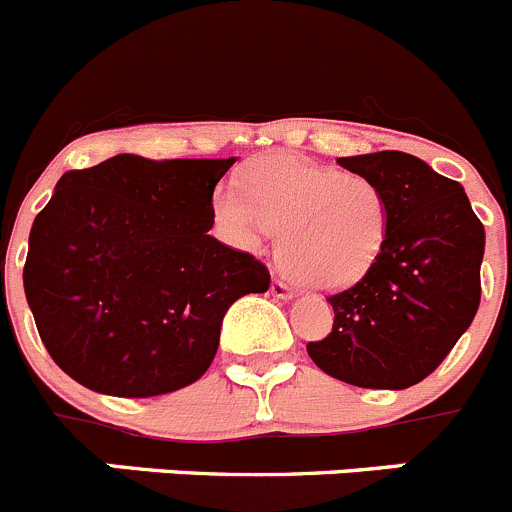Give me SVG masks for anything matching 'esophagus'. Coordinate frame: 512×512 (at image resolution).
Instances as JSON below:
<instances>
[{"label":"esophagus","instance_id":"obj_1","mask_svg":"<svg viewBox=\"0 0 512 512\" xmlns=\"http://www.w3.org/2000/svg\"><path fill=\"white\" fill-rule=\"evenodd\" d=\"M270 293H272V298H283V300H290V298H293V290H290L288 285L283 283V280H272Z\"/></svg>","mask_w":512,"mask_h":512}]
</instances>
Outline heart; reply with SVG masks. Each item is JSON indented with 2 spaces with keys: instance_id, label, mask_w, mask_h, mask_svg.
Masks as SVG:
<instances>
[{
  "instance_id": "b5f03b06",
  "label": "heart",
  "mask_w": 512,
  "mask_h": 512,
  "mask_svg": "<svg viewBox=\"0 0 512 512\" xmlns=\"http://www.w3.org/2000/svg\"><path fill=\"white\" fill-rule=\"evenodd\" d=\"M240 189L214 194L219 229L250 250L275 229L280 267L308 288H348L384 250L389 202L366 176L295 154H270L242 171Z\"/></svg>"
}]
</instances>
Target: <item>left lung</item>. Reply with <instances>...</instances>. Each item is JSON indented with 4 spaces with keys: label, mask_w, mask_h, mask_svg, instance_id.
<instances>
[{
    "label": "left lung",
    "mask_w": 512,
    "mask_h": 512,
    "mask_svg": "<svg viewBox=\"0 0 512 512\" xmlns=\"http://www.w3.org/2000/svg\"><path fill=\"white\" fill-rule=\"evenodd\" d=\"M343 169L384 191V250L353 288L331 295L333 328L308 343L315 366L364 389L427 379L480 305L485 227L457 181L404 151L343 156Z\"/></svg>",
    "instance_id": "8db88e82"
}]
</instances>
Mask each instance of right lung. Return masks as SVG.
Returning <instances> with one entry per match:
<instances>
[{
  "mask_svg": "<svg viewBox=\"0 0 512 512\" xmlns=\"http://www.w3.org/2000/svg\"><path fill=\"white\" fill-rule=\"evenodd\" d=\"M232 159L118 154L68 171L35 217L25 295L70 379L146 399L202 379L224 313L270 272L214 240L212 194Z\"/></svg>",
  "mask_w": 512,
  "mask_h": 512,
  "instance_id": "right-lung-1",
  "label": "right lung"
}]
</instances>
